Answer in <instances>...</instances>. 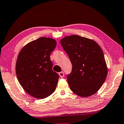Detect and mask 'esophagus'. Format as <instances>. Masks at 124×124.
<instances>
[{"label":"esophagus","instance_id":"1","mask_svg":"<svg viewBox=\"0 0 124 124\" xmlns=\"http://www.w3.org/2000/svg\"><path fill=\"white\" fill-rule=\"evenodd\" d=\"M59 76H60V77L61 78H64V73L63 71H62V72L59 73Z\"/></svg>","mask_w":124,"mask_h":124}]
</instances>
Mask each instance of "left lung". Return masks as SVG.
<instances>
[{
    "label": "left lung",
    "mask_w": 124,
    "mask_h": 124,
    "mask_svg": "<svg viewBox=\"0 0 124 124\" xmlns=\"http://www.w3.org/2000/svg\"><path fill=\"white\" fill-rule=\"evenodd\" d=\"M72 64L68 83L75 94L87 97L96 93L107 75L103 51L96 41L78 35L67 36L60 40Z\"/></svg>",
    "instance_id": "1"
}]
</instances>
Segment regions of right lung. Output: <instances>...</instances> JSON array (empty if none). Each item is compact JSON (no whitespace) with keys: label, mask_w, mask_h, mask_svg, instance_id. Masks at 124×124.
Segmentation results:
<instances>
[{"label":"right lung","mask_w":124,"mask_h":124,"mask_svg":"<svg viewBox=\"0 0 124 124\" xmlns=\"http://www.w3.org/2000/svg\"><path fill=\"white\" fill-rule=\"evenodd\" d=\"M56 45L54 39L42 37L28 43L18 54L16 65L17 79L33 97L43 99L55 91L59 76L52 69L50 56Z\"/></svg>","instance_id":"add662e5"}]
</instances>
